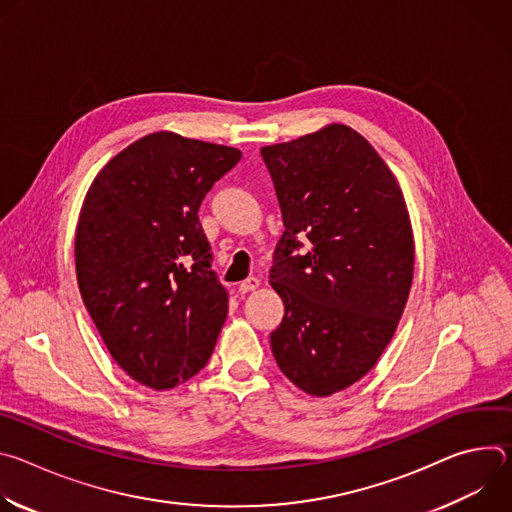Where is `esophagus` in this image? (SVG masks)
I'll return each instance as SVG.
<instances>
[{"label":"esophagus","mask_w":512,"mask_h":512,"mask_svg":"<svg viewBox=\"0 0 512 512\" xmlns=\"http://www.w3.org/2000/svg\"><path fill=\"white\" fill-rule=\"evenodd\" d=\"M259 285H261V281H259L257 277H247L245 281L239 283V291H241V294H247V291H253V289H257Z\"/></svg>","instance_id":"obj_1"}]
</instances>
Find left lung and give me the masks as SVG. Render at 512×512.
<instances>
[{
	"label": "left lung",
	"mask_w": 512,
	"mask_h": 512,
	"mask_svg": "<svg viewBox=\"0 0 512 512\" xmlns=\"http://www.w3.org/2000/svg\"><path fill=\"white\" fill-rule=\"evenodd\" d=\"M261 158L285 227L269 269L285 306L271 352L296 387L328 397L367 375L397 330L415 261L407 206L373 145L340 123Z\"/></svg>",
	"instance_id": "left-lung-1"
}]
</instances>
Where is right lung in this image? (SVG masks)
Instances as JSON below:
<instances>
[{
  "label": "right lung",
  "instance_id": "obj_1",
  "mask_svg": "<svg viewBox=\"0 0 512 512\" xmlns=\"http://www.w3.org/2000/svg\"><path fill=\"white\" fill-rule=\"evenodd\" d=\"M239 160L237 148L158 131L119 152L87 192L75 237L81 296L115 362L145 387L194 377L227 320L198 208Z\"/></svg>",
  "mask_w": 512,
  "mask_h": 512
}]
</instances>
